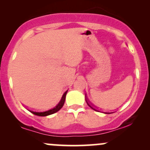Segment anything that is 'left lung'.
Masks as SVG:
<instances>
[{
  "mask_svg": "<svg viewBox=\"0 0 150 150\" xmlns=\"http://www.w3.org/2000/svg\"><path fill=\"white\" fill-rule=\"evenodd\" d=\"M86 101H87V104H88V106H89V107H90V108H92L93 110H94V111H97V110L96 109V108H94V107H93V106H92V104H89V103L88 102V101H87V99H86ZM105 113H109V112H105Z\"/></svg>",
  "mask_w": 150,
  "mask_h": 150,
  "instance_id": "8db88e82",
  "label": "left lung"
}]
</instances>
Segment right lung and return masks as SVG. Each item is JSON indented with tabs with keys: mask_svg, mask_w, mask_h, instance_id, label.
Returning <instances> with one entry per match:
<instances>
[{
	"mask_svg": "<svg viewBox=\"0 0 150 150\" xmlns=\"http://www.w3.org/2000/svg\"><path fill=\"white\" fill-rule=\"evenodd\" d=\"M67 92L68 91H66L64 94H63V97H62L61 101H59V103L56 105V106H55L54 108H51V109H49L48 110V111H40V112H38V111H31L30 110V111L31 113H32L34 115H37V116H49V115H51V114H53V113H56L57 111H59L61 108L63 107V104H64L65 103V96H66V94H67Z\"/></svg>",
	"mask_w": 150,
	"mask_h": 150,
	"instance_id": "add662e5",
	"label": "right lung"
}]
</instances>
